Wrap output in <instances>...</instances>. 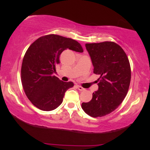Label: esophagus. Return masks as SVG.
<instances>
[{
  "label": "esophagus",
  "instance_id": "obj_1",
  "mask_svg": "<svg viewBox=\"0 0 150 150\" xmlns=\"http://www.w3.org/2000/svg\"><path fill=\"white\" fill-rule=\"evenodd\" d=\"M77 89H78L80 91H82V90H84V89H85V88H83V87H81V86H80V85H77Z\"/></svg>",
  "mask_w": 150,
  "mask_h": 150
}]
</instances>
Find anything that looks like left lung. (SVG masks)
I'll use <instances>...</instances> for the list:
<instances>
[{
  "instance_id": "obj_1",
  "label": "left lung",
  "mask_w": 150,
  "mask_h": 150,
  "mask_svg": "<svg viewBox=\"0 0 150 150\" xmlns=\"http://www.w3.org/2000/svg\"><path fill=\"white\" fill-rule=\"evenodd\" d=\"M94 73L99 75V89L92 100L82 104L84 111L97 118L106 116L118 108L128 93L131 78L128 58L119 45L112 42L86 44Z\"/></svg>"
}]
</instances>
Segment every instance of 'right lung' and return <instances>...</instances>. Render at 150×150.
<instances>
[{"label": "right lung", "mask_w": 150, "mask_h": 150, "mask_svg": "<svg viewBox=\"0 0 150 150\" xmlns=\"http://www.w3.org/2000/svg\"><path fill=\"white\" fill-rule=\"evenodd\" d=\"M83 52L74 39L49 34L37 39L26 51L21 68L22 84L27 98L42 111H52L63 102L65 93L73 87V82H65L54 75L65 49Z\"/></svg>", "instance_id": "1"}]
</instances>
